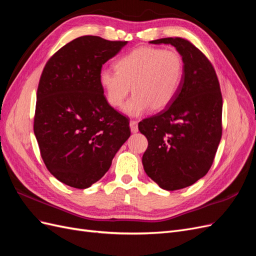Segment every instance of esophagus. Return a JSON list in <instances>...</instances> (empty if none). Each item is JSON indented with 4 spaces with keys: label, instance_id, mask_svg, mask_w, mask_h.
Masks as SVG:
<instances>
[{
    "label": "esophagus",
    "instance_id": "1",
    "mask_svg": "<svg viewBox=\"0 0 256 256\" xmlns=\"http://www.w3.org/2000/svg\"><path fill=\"white\" fill-rule=\"evenodd\" d=\"M129 126H130V129H131V132L136 134V132H138V122H136V120H130Z\"/></svg>",
    "mask_w": 256,
    "mask_h": 256
}]
</instances>
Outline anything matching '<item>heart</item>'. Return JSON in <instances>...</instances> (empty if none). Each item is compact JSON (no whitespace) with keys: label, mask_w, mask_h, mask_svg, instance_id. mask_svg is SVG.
Returning <instances> with one entry per match:
<instances>
[{"label":"heart","mask_w":256,"mask_h":256,"mask_svg":"<svg viewBox=\"0 0 256 256\" xmlns=\"http://www.w3.org/2000/svg\"><path fill=\"white\" fill-rule=\"evenodd\" d=\"M115 70L104 69L99 83L108 104L120 106L132 90L134 97L124 108L130 116H138L147 109L164 110L173 102L184 78V60L176 50L141 47L120 58Z\"/></svg>","instance_id":"b5f03b06"}]
</instances>
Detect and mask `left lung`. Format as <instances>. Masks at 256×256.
I'll return each mask as SVG.
<instances>
[{
	"label": "left lung",
	"instance_id": "left-lung-1",
	"mask_svg": "<svg viewBox=\"0 0 256 256\" xmlns=\"http://www.w3.org/2000/svg\"><path fill=\"white\" fill-rule=\"evenodd\" d=\"M184 60V78L164 110L138 122L148 141L142 164L159 187L173 191L193 184L210 168L222 136V95L210 62L190 42L161 38Z\"/></svg>",
	"mask_w": 256,
	"mask_h": 256
}]
</instances>
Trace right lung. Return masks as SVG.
<instances>
[{
	"label": "right lung",
	"instance_id": "add662e5",
	"mask_svg": "<svg viewBox=\"0 0 256 256\" xmlns=\"http://www.w3.org/2000/svg\"><path fill=\"white\" fill-rule=\"evenodd\" d=\"M126 44L81 36L42 70L34 134L49 172L70 187L86 189L98 182L130 136L128 118L108 104L99 83L102 65Z\"/></svg>",
	"mask_w": 256,
	"mask_h": 256
}]
</instances>
